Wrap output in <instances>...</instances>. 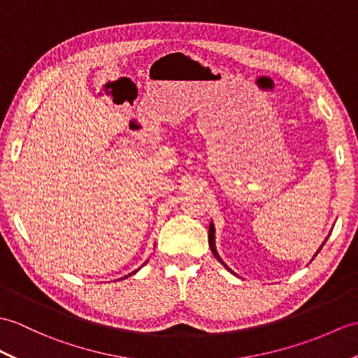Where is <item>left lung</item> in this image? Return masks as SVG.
Listing matches in <instances>:
<instances>
[{
	"label": "left lung",
	"mask_w": 358,
	"mask_h": 358,
	"mask_svg": "<svg viewBox=\"0 0 358 358\" xmlns=\"http://www.w3.org/2000/svg\"><path fill=\"white\" fill-rule=\"evenodd\" d=\"M209 245H210V250H212V253L215 255V257H217V259L224 265V267H226L229 271H231L229 267H227V265L226 264H224L222 261H221V257L218 256V252H217V248H215V227H213V224L210 222V226H209ZM322 247H323V244H322ZM320 247V248H322ZM320 248H319V250H320ZM315 255H317V253H315ZM231 273H234V271H231Z\"/></svg>",
	"instance_id": "left-lung-1"
}]
</instances>
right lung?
<instances>
[{
    "instance_id": "1",
    "label": "right lung",
    "mask_w": 358,
    "mask_h": 358,
    "mask_svg": "<svg viewBox=\"0 0 358 358\" xmlns=\"http://www.w3.org/2000/svg\"><path fill=\"white\" fill-rule=\"evenodd\" d=\"M134 273H137V270H136V271H132L131 274H134ZM131 274H128V276H131ZM128 276H124V278H128Z\"/></svg>"
}]
</instances>
